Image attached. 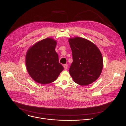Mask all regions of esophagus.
I'll list each match as a JSON object with an SVG mask.
<instances>
[{
  "instance_id": "1",
  "label": "esophagus",
  "mask_w": 126,
  "mask_h": 126,
  "mask_svg": "<svg viewBox=\"0 0 126 126\" xmlns=\"http://www.w3.org/2000/svg\"><path fill=\"white\" fill-rule=\"evenodd\" d=\"M63 67L65 70H66L68 68V65L67 64H64L63 65Z\"/></svg>"
}]
</instances>
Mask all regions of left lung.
I'll list each match as a JSON object with an SVG mask.
<instances>
[{"label":"left lung","instance_id":"1","mask_svg":"<svg viewBox=\"0 0 126 126\" xmlns=\"http://www.w3.org/2000/svg\"><path fill=\"white\" fill-rule=\"evenodd\" d=\"M68 42L72 51L73 62L69 74L77 84L86 86L95 82L103 68V59L96 45L88 40L75 37Z\"/></svg>","mask_w":126,"mask_h":126}]
</instances>
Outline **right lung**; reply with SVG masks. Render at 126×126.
<instances>
[{"instance_id":"add662e5","label":"right lung","mask_w":126,"mask_h":126,"mask_svg":"<svg viewBox=\"0 0 126 126\" xmlns=\"http://www.w3.org/2000/svg\"><path fill=\"white\" fill-rule=\"evenodd\" d=\"M57 41L47 38L30 46L25 56L26 68L36 82L47 84L54 82L63 70L55 50Z\"/></svg>"}]
</instances>
